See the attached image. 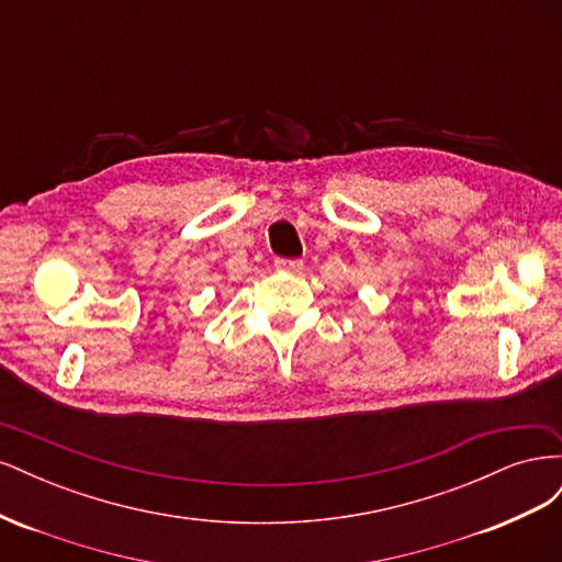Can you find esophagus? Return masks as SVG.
Listing matches in <instances>:
<instances>
[{
    "instance_id": "1",
    "label": "esophagus",
    "mask_w": 562,
    "mask_h": 562,
    "mask_svg": "<svg viewBox=\"0 0 562 562\" xmlns=\"http://www.w3.org/2000/svg\"><path fill=\"white\" fill-rule=\"evenodd\" d=\"M274 267L281 269V271H293V274H297V271L304 269V262L302 260H283V258H279L274 262Z\"/></svg>"
}]
</instances>
